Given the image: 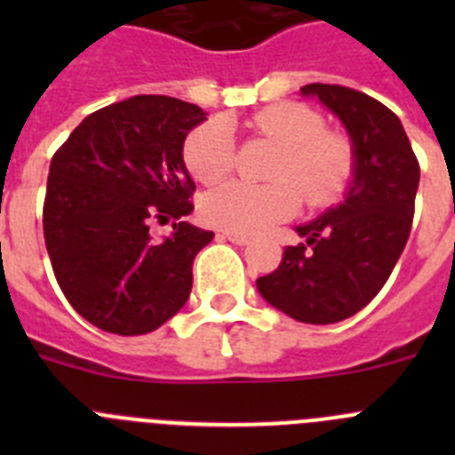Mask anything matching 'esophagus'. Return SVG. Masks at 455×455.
Returning a JSON list of instances; mask_svg holds the SVG:
<instances>
[{"mask_svg":"<svg viewBox=\"0 0 455 455\" xmlns=\"http://www.w3.org/2000/svg\"><path fill=\"white\" fill-rule=\"evenodd\" d=\"M220 236L232 241V243H236V246H246V243H251V236L239 235V232H220Z\"/></svg>","mask_w":455,"mask_h":455,"instance_id":"esophagus-1","label":"esophagus"}]
</instances>
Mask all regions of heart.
<instances>
[{"label":"heart","mask_w":455,"mask_h":455,"mask_svg":"<svg viewBox=\"0 0 455 455\" xmlns=\"http://www.w3.org/2000/svg\"><path fill=\"white\" fill-rule=\"evenodd\" d=\"M259 136L280 148L268 184L228 182L203 198V219L214 228L255 235L296 214L305 204L323 209L337 203L355 172V150L348 136L323 130V118L299 102H280L252 116ZM184 164L198 182L214 184L230 175L236 143L228 120H207L184 140Z\"/></svg>","instance_id":"1"}]
</instances>
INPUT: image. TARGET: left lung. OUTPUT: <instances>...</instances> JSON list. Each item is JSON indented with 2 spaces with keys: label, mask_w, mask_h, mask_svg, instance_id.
I'll return each mask as SVG.
<instances>
[{
  "label": "left lung",
  "mask_w": 455,
  "mask_h": 455,
  "mask_svg": "<svg viewBox=\"0 0 455 455\" xmlns=\"http://www.w3.org/2000/svg\"><path fill=\"white\" fill-rule=\"evenodd\" d=\"M344 123L355 150L347 198L316 220L299 225L305 236L287 246L273 273L257 277L262 299L303 323H337L371 303L408 243L417 162L399 116L385 104L337 84H307Z\"/></svg>",
  "instance_id": "8db88e82"
}]
</instances>
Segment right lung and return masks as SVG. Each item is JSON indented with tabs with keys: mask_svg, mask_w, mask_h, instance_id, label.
Segmentation results:
<instances>
[{
	"mask_svg": "<svg viewBox=\"0 0 455 455\" xmlns=\"http://www.w3.org/2000/svg\"><path fill=\"white\" fill-rule=\"evenodd\" d=\"M207 118L198 104L136 95L86 116L54 152L43 232L68 303L100 331L146 335L175 316L193 259L214 239L182 220L196 191L184 139ZM173 220L159 242L152 222Z\"/></svg>",
	"mask_w": 455,
	"mask_h": 455,
	"instance_id": "1",
	"label": "right lung"
}]
</instances>
